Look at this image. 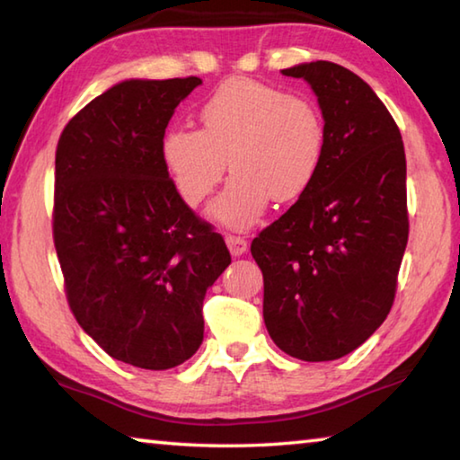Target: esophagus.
<instances>
[{
  "mask_svg": "<svg viewBox=\"0 0 460 460\" xmlns=\"http://www.w3.org/2000/svg\"><path fill=\"white\" fill-rule=\"evenodd\" d=\"M226 246H228L232 256H242L248 250V242L240 236H234V234H228Z\"/></svg>",
  "mask_w": 460,
  "mask_h": 460,
  "instance_id": "esophagus-1",
  "label": "esophagus"
}]
</instances>
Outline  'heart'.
I'll return each mask as SVG.
<instances>
[{
	"label": "heart",
	"mask_w": 460,
	"mask_h": 460,
	"mask_svg": "<svg viewBox=\"0 0 460 460\" xmlns=\"http://www.w3.org/2000/svg\"><path fill=\"white\" fill-rule=\"evenodd\" d=\"M202 129L172 128L162 160L178 196L200 206L228 166L234 172L210 208L222 226L246 230L268 204L305 196L324 166L328 124L310 95L232 80L200 108Z\"/></svg>",
	"instance_id": "b5f03b06"
}]
</instances>
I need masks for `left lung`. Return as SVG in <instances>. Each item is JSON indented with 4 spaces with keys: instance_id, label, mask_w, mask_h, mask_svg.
<instances>
[{
    "instance_id": "obj_1",
    "label": "left lung",
    "mask_w": 460,
    "mask_h": 460,
    "mask_svg": "<svg viewBox=\"0 0 460 460\" xmlns=\"http://www.w3.org/2000/svg\"><path fill=\"white\" fill-rule=\"evenodd\" d=\"M284 75L314 90L328 124L314 184L252 240L264 276V323L280 350L336 360L367 341L393 308L409 242L402 136L370 85L332 62Z\"/></svg>"
}]
</instances>
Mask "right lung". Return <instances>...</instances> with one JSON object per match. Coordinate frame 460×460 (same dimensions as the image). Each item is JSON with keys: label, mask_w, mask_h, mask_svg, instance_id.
<instances>
[{"label": "right lung", "mask_w": 460, "mask_h": 460, "mask_svg": "<svg viewBox=\"0 0 460 460\" xmlns=\"http://www.w3.org/2000/svg\"><path fill=\"white\" fill-rule=\"evenodd\" d=\"M202 80H126L69 119L56 150L54 244L67 305L111 358L174 368L200 349L224 238L178 196L162 140Z\"/></svg>", "instance_id": "add662e5"}]
</instances>
